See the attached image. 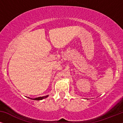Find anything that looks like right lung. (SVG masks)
Listing matches in <instances>:
<instances>
[{
    "mask_svg": "<svg viewBox=\"0 0 123 123\" xmlns=\"http://www.w3.org/2000/svg\"><path fill=\"white\" fill-rule=\"evenodd\" d=\"M48 97V95H47V96H45L39 97H37V98H31V99H32V100H41L45 98H46V97ZM28 98H29V97H28Z\"/></svg>",
    "mask_w": 123,
    "mask_h": 123,
    "instance_id": "obj_1",
    "label": "right lung"
}]
</instances>
